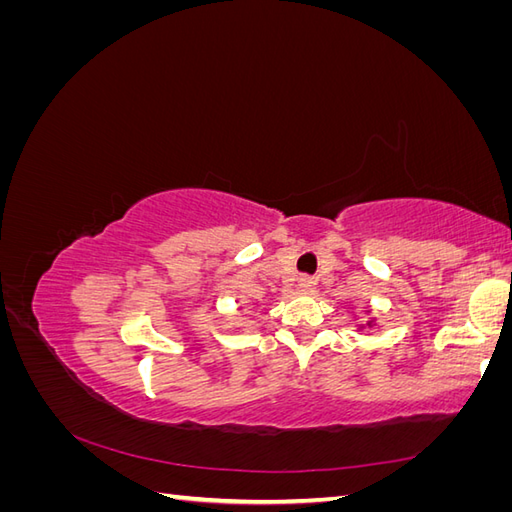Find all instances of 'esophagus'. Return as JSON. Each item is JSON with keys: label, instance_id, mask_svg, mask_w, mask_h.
<instances>
[{"label": "esophagus", "instance_id": "34e87169", "mask_svg": "<svg viewBox=\"0 0 512 512\" xmlns=\"http://www.w3.org/2000/svg\"><path fill=\"white\" fill-rule=\"evenodd\" d=\"M312 286H314L312 277H301V280H299V290L301 292H309V290H312Z\"/></svg>", "mask_w": 512, "mask_h": 512}]
</instances>
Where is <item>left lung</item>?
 Here are the masks:
<instances>
[{
	"label": "left lung",
	"instance_id": "8db88e82",
	"mask_svg": "<svg viewBox=\"0 0 512 512\" xmlns=\"http://www.w3.org/2000/svg\"><path fill=\"white\" fill-rule=\"evenodd\" d=\"M367 314H371L369 309H367ZM376 322H378V320H376L374 316H369V320H367L365 324H359V331H365V329H374V327H376Z\"/></svg>",
	"mask_w": 512,
	"mask_h": 512
}]
</instances>
